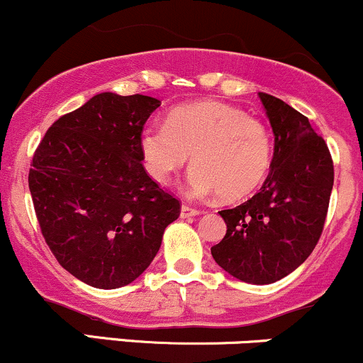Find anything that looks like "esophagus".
<instances>
[{"label": "esophagus", "mask_w": 363, "mask_h": 363, "mask_svg": "<svg viewBox=\"0 0 363 363\" xmlns=\"http://www.w3.org/2000/svg\"><path fill=\"white\" fill-rule=\"evenodd\" d=\"M196 215H199V211L196 210V208H191L187 205L181 206V218H191V216H196Z\"/></svg>", "instance_id": "obj_1"}]
</instances>
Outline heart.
Segmentation results:
<instances>
[{
  "mask_svg": "<svg viewBox=\"0 0 363 363\" xmlns=\"http://www.w3.org/2000/svg\"><path fill=\"white\" fill-rule=\"evenodd\" d=\"M148 176L165 184L193 155L187 187L198 198L223 201L249 196L268 176L273 143L268 129L244 111L220 102L176 107L167 123H148L140 136Z\"/></svg>",
  "mask_w": 363,
  "mask_h": 363,
  "instance_id": "b5f03b06",
  "label": "heart"
}]
</instances>
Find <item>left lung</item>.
<instances>
[{"label": "left lung", "instance_id": "obj_1", "mask_svg": "<svg viewBox=\"0 0 363 363\" xmlns=\"http://www.w3.org/2000/svg\"><path fill=\"white\" fill-rule=\"evenodd\" d=\"M272 124L274 153L261 191L222 210V242L211 247L220 268L237 280L269 285L297 269L318 244L335 170L326 141L289 104L259 91Z\"/></svg>", "mask_w": 363, "mask_h": 363}]
</instances>
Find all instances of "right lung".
Segmentation results:
<instances>
[{
	"label": "right lung",
	"mask_w": 363,
	"mask_h": 363,
	"mask_svg": "<svg viewBox=\"0 0 363 363\" xmlns=\"http://www.w3.org/2000/svg\"><path fill=\"white\" fill-rule=\"evenodd\" d=\"M158 99L104 91L62 116L37 147L28 189L66 272L95 289L135 281L181 205L143 167L140 136Z\"/></svg>",
	"instance_id": "right-lung-1"
}]
</instances>
